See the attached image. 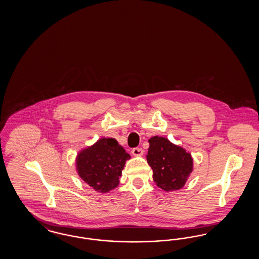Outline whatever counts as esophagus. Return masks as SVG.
I'll use <instances>...</instances> for the list:
<instances>
[{"label":"esophagus","mask_w":259,"mask_h":259,"mask_svg":"<svg viewBox=\"0 0 259 259\" xmlns=\"http://www.w3.org/2000/svg\"><path fill=\"white\" fill-rule=\"evenodd\" d=\"M132 154L134 156H142L144 154V149L142 148H135L132 149Z\"/></svg>","instance_id":"esophagus-1"}]
</instances>
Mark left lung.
<instances>
[{
    "instance_id": "8db88e82",
    "label": "left lung",
    "mask_w": 259,
    "mask_h": 259,
    "mask_svg": "<svg viewBox=\"0 0 259 259\" xmlns=\"http://www.w3.org/2000/svg\"><path fill=\"white\" fill-rule=\"evenodd\" d=\"M148 143L147 160L154 183L165 191L181 189L193 170L191 154L159 136L150 138Z\"/></svg>"
}]
</instances>
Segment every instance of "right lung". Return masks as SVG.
<instances>
[{
  "mask_svg": "<svg viewBox=\"0 0 259 259\" xmlns=\"http://www.w3.org/2000/svg\"><path fill=\"white\" fill-rule=\"evenodd\" d=\"M128 159L130 155L115 139L102 138L77 154L76 171L88 185L96 191L106 193L119 184Z\"/></svg>",
  "mask_w": 259,
  "mask_h": 259,
  "instance_id": "1",
  "label": "right lung"
}]
</instances>
